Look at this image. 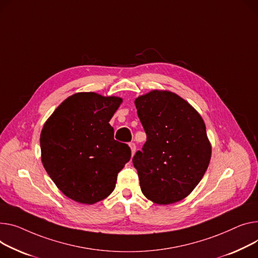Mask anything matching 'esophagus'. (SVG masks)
<instances>
[{
  "mask_svg": "<svg viewBox=\"0 0 258 258\" xmlns=\"http://www.w3.org/2000/svg\"><path fill=\"white\" fill-rule=\"evenodd\" d=\"M130 148H131V151H132V156H134L135 152H136V144L131 142L130 143Z\"/></svg>",
  "mask_w": 258,
  "mask_h": 258,
  "instance_id": "1",
  "label": "esophagus"
}]
</instances>
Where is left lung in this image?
<instances>
[{
    "mask_svg": "<svg viewBox=\"0 0 258 258\" xmlns=\"http://www.w3.org/2000/svg\"><path fill=\"white\" fill-rule=\"evenodd\" d=\"M135 105L147 136L133 164L143 195L167 205L191 194L207 171L212 145L201 115L186 100L167 90H152Z\"/></svg>",
    "mask_w": 258,
    "mask_h": 258,
    "instance_id": "1",
    "label": "left lung"
}]
</instances>
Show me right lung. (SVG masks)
Returning <instances> with one entry per match:
<instances>
[{
    "label": "right lung",
    "mask_w": 258,
    "mask_h": 258,
    "mask_svg": "<svg viewBox=\"0 0 258 258\" xmlns=\"http://www.w3.org/2000/svg\"><path fill=\"white\" fill-rule=\"evenodd\" d=\"M122 98L79 92L63 100L40 134L42 165L59 190L83 204L107 198L131 159L109 121Z\"/></svg>",
    "instance_id": "obj_1"
}]
</instances>
